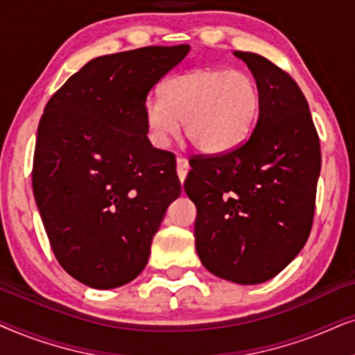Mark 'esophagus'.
Returning a JSON list of instances; mask_svg holds the SVG:
<instances>
[{"label": "esophagus", "mask_w": 355, "mask_h": 355, "mask_svg": "<svg viewBox=\"0 0 355 355\" xmlns=\"http://www.w3.org/2000/svg\"><path fill=\"white\" fill-rule=\"evenodd\" d=\"M188 170H190V165H188V160L183 159V157H178V159H177V173H178V178H180L182 183L185 182Z\"/></svg>", "instance_id": "obj_1"}]
</instances>
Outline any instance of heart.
I'll return each mask as SVG.
<instances>
[{"label": "heart", "mask_w": 355, "mask_h": 355, "mask_svg": "<svg viewBox=\"0 0 355 355\" xmlns=\"http://www.w3.org/2000/svg\"><path fill=\"white\" fill-rule=\"evenodd\" d=\"M259 108L257 81L243 71L200 68L173 76L162 86V98L144 102L149 141L167 148L180 130L202 154H224L248 138Z\"/></svg>", "instance_id": "b5f03b06"}]
</instances>
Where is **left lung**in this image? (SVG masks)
I'll list each match as a JSON object with an SVG mask.
<instances>
[{
  "label": "left lung",
  "mask_w": 355,
  "mask_h": 355,
  "mask_svg": "<svg viewBox=\"0 0 355 355\" xmlns=\"http://www.w3.org/2000/svg\"><path fill=\"white\" fill-rule=\"evenodd\" d=\"M259 91L253 133L230 153L195 157L185 180L196 206L202 266L235 284L279 274L309 239L321 168L320 139L300 87L261 55L234 51Z\"/></svg>",
  "instance_id": "1"
}]
</instances>
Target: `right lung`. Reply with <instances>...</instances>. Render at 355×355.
<instances>
[{"instance_id":"add662e5","label":"right lung","mask_w":355,"mask_h":355,"mask_svg":"<svg viewBox=\"0 0 355 355\" xmlns=\"http://www.w3.org/2000/svg\"><path fill=\"white\" fill-rule=\"evenodd\" d=\"M190 45L103 55L71 76L37 130L32 188L51 250L94 289L128 284L182 193L175 155L153 148L143 107Z\"/></svg>"}]
</instances>
